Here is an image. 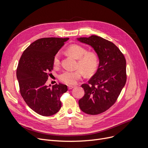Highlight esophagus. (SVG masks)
<instances>
[{
	"label": "esophagus",
	"mask_w": 148,
	"mask_h": 148,
	"mask_svg": "<svg viewBox=\"0 0 148 148\" xmlns=\"http://www.w3.org/2000/svg\"><path fill=\"white\" fill-rule=\"evenodd\" d=\"M74 87V86H71V85H69V86H68V89H73Z\"/></svg>",
	"instance_id": "esophagus-1"
}]
</instances>
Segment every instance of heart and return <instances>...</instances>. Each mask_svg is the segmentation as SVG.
Instances as JSON below:
<instances>
[{
    "mask_svg": "<svg viewBox=\"0 0 148 148\" xmlns=\"http://www.w3.org/2000/svg\"><path fill=\"white\" fill-rule=\"evenodd\" d=\"M66 51L74 58L78 59L77 66L79 68L75 71H65L59 75L60 80L66 84H75L83 76L84 73L86 75L94 74L99 65V58L96 53L87 51L83 47L78 44L69 46ZM60 64V54L56 53L53 58V65L58 66Z\"/></svg>",
    "mask_w": 148,
    "mask_h": 148,
    "instance_id": "1",
    "label": "heart"
}]
</instances>
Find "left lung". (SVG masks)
<instances>
[{
    "instance_id": "8db88e82",
    "label": "left lung",
    "mask_w": 148,
    "mask_h": 148,
    "mask_svg": "<svg viewBox=\"0 0 148 148\" xmlns=\"http://www.w3.org/2000/svg\"><path fill=\"white\" fill-rule=\"evenodd\" d=\"M77 40L90 45L99 58L96 73L82 85L84 95L79 101V107L85 113L98 114L115 103L125 86L126 60L117 46L101 37L91 35Z\"/></svg>"
}]
</instances>
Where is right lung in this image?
Instances as JSON below:
<instances>
[{
	"label": "right lung",
	"instance_id": "right-lung-1",
	"mask_svg": "<svg viewBox=\"0 0 148 148\" xmlns=\"http://www.w3.org/2000/svg\"><path fill=\"white\" fill-rule=\"evenodd\" d=\"M69 40L68 38H43L31 44L23 51L17 68L21 97L36 113L50 116L60 109V98L68 90L66 85L59 83L47 86L45 83L53 69V58Z\"/></svg>",
	"mask_w": 148,
	"mask_h": 148
}]
</instances>
